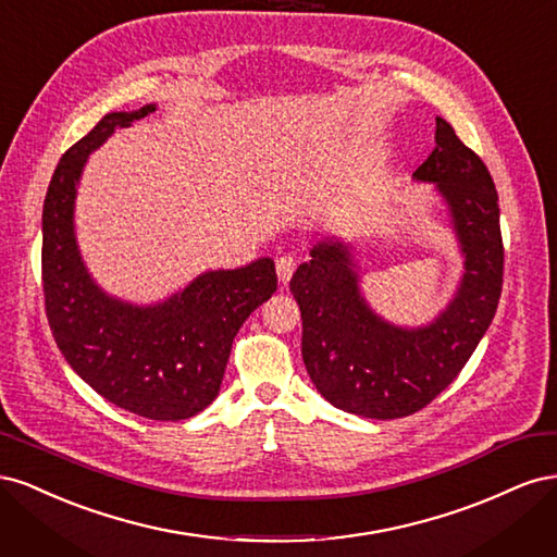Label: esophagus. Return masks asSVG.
Segmentation results:
<instances>
[{
  "label": "esophagus",
  "mask_w": 557,
  "mask_h": 557,
  "mask_svg": "<svg viewBox=\"0 0 557 557\" xmlns=\"http://www.w3.org/2000/svg\"><path fill=\"white\" fill-rule=\"evenodd\" d=\"M295 269H297V260L293 256H281L276 260V274L281 283H288L290 276L295 274Z\"/></svg>",
  "instance_id": "esophagus-1"
}]
</instances>
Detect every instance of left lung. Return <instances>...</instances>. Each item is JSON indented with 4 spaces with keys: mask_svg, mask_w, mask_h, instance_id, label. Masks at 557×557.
<instances>
[{
    "mask_svg": "<svg viewBox=\"0 0 557 557\" xmlns=\"http://www.w3.org/2000/svg\"><path fill=\"white\" fill-rule=\"evenodd\" d=\"M434 141L413 176L444 195L465 276L432 325L401 330L381 320L364 305L342 244H318L290 281L307 372L318 393L348 413L393 420L428 407L462 372L499 305L504 244L493 176L444 117H436Z\"/></svg>",
    "mask_w": 557,
    "mask_h": 557,
    "instance_id": "1",
    "label": "left lung"
}]
</instances>
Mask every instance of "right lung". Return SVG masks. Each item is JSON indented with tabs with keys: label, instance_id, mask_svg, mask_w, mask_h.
<instances>
[{
	"label": "right lung",
	"instance_id": "add662e5",
	"mask_svg": "<svg viewBox=\"0 0 557 557\" xmlns=\"http://www.w3.org/2000/svg\"><path fill=\"white\" fill-rule=\"evenodd\" d=\"M156 107L107 113L60 158L44 199L41 281L48 325L74 372L115 407L150 420H185L221 391L244 320L276 290L274 260L195 278L158 307H132L88 276L74 239V197L83 164L113 129Z\"/></svg>",
	"mask_w": 557,
	"mask_h": 557
}]
</instances>
